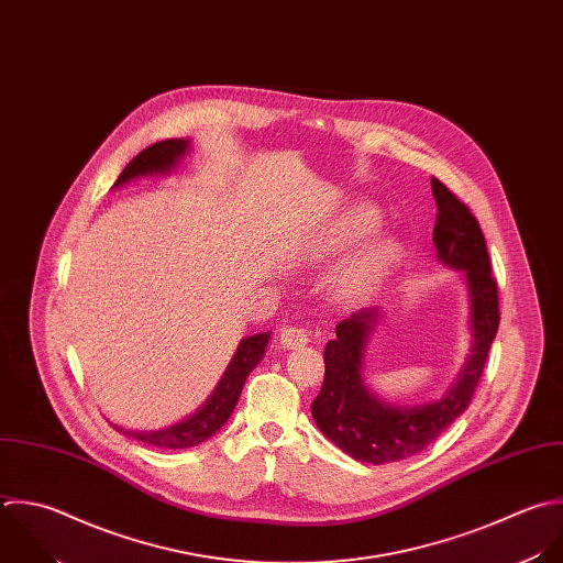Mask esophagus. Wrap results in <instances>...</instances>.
Wrapping results in <instances>:
<instances>
[{
  "label": "esophagus",
  "mask_w": 563,
  "mask_h": 563,
  "mask_svg": "<svg viewBox=\"0 0 563 563\" xmlns=\"http://www.w3.org/2000/svg\"><path fill=\"white\" fill-rule=\"evenodd\" d=\"M309 342V331L300 329V327H285L280 331V344L285 349H298L305 346Z\"/></svg>",
  "instance_id": "obj_1"
}]
</instances>
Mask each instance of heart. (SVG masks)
<instances>
[{
  "label": "heart",
  "mask_w": 563,
  "mask_h": 563,
  "mask_svg": "<svg viewBox=\"0 0 563 563\" xmlns=\"http://www.w3.org/2000/svg\"><path fill=\"white\" fill-rule=\"evenodd\" d=\"M379 214L371 206H357L335 225L331 250H344L375 232ZM399 245L393 239H375L362 247L335 276V289L344 300H364L375 294L399 263Z\"/></svg>",
  "instance_id": "obj_1"
}]
</instances>
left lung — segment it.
Returning <instances> with one entry per match:
<instances>
[{"mask_svg": "<svg viewBox=\"0 0 563 563\" xmlns=\"http://www.w3.org/2000/svg\"><path fill=\"white\" fill-rule=\"evenodd\" d=\"M437 199V256L465 272L472 300L474 351L456 386L437 404L393 408L379 401L362 379V351L377 309H364L335 327L324 351V382L311 404L320 432L360 463L384 465L406 461L434 443L472 404L485 373L492 342L500 327L498 283L478 219L441 179L432 177Z\"/></svg>", "mask_w": 563, "mask_h": 563, "instance_id": "left-lung-1", "label": "left lung"}]
</instances>
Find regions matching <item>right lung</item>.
I'll return each instance as SVG.
<instances>
[{
  "label": "right lung",
  "mask_w": 563,
  "mask_h": 563,
  "mask_svg": "<svg viewBox=\"0 0 563 563\" xmlns=\"http://www.w3.org/2000/svg\"><path fill=\"white\" fill-rule=\"evenodd\" d=\"M188 142L186 140H164V142H155L148 148L140 151L120 173L118 181L113 186H120L133 177L140 175H151V173H164L170 166H175V162L186 153ZM269 333H258L252 338H245L239 344L236 355L232 357L223 379L219 382L217 390L212 393V397L206 401V406L192 415L190 419L170 426L166 430H157V432H135V430H124L113 426V430L142 441L146 445L159 448V450H186V448H195L199 443H203L206 439H210L232 415L243 384L250 375V371L263 360L265 355V346H267Z\"/></svg>",
  "instance_id": "1"
}]
</instances>
